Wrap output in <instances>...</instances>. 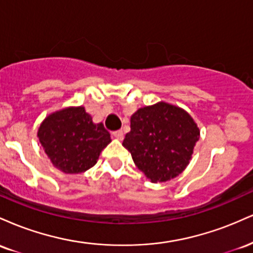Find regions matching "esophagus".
<instances>
[{"mask_svg": "<svg viewBox=\"0 0 253 253\" xmlns=\"http://www.w3.org/2000/svg\"><path fill=\"white\" fill-rule=\"evenodd\" d=\"M113 136H114V138L119 139V140H123V139H124V132L121 129L114 130V132H113Z\"/></svg>", "mask_w": 253, "mask_h": 253, "instance_id": "1", "label": "esophagus"}]
</instances>
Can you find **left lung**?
I'll return each instance as SVG.
<instances>
[{
	"instance_id": "8db88e82",
	"label": "left lung",
	"mask_w": 253,
	"mask_h": 253,
	"mask_svg": "<svg viewBox=\"0 0 253 253\" xmlns=\"http://www.w3.org/2000/svg\"><path fill=\"white\" fill-rule=\"evenodd\" d=\"M200 130L185 110L159 102L130 117V132L123 145L152 182H167L189 164Z\"/></svg>"
}]
</instances>
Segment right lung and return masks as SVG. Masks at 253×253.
<instances>
[{"mask_svg": "<svg viewBox=\"0 0 253 253\" xmlns=\"http://www.w3.org/2000/svg\"><path fill=\"white\" fill-rule=\"evenodd\" d=\"M39 140L52 164L65 173H81L96 164L110 143L103 124H94L83 107L48 115L38 130Z\"/></svg>", "mask_w": 253, "mask_h": 253, "instance_id": "1", "label": "right lung"}]
</instances>
